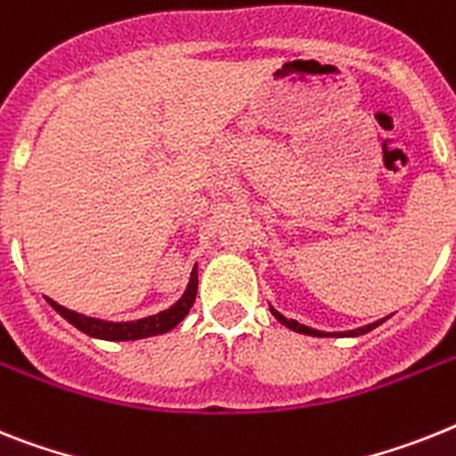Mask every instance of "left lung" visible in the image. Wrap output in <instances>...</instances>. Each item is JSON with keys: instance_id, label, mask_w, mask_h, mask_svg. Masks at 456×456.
Masks as SVG:
<instances>
[{"instance_id": "left-lung-1", "label": "left lung", "mask_w": 456, "mask_h": 456, "mask_svg": "<svg viewBox=\"0 0 456 456\" xmlns=\"http://www.w3.org/2000/svg\"><path fill=\"white\" fill-rule=\"evenodd\" d=\"M270 312H273V317L277 319L280 323H284L287 329L296 330V333H303V336H314V338H356V336H363V333H370L372 329H378L379 323L389 319V317H385V319H379V322H375V323H368V326H361V329L345 330V333H322V330L310 329V326H305V323H298L296 319H287L284 314H280V312L274 310L273 305H270Z\"/></svg>"}]
</instances>
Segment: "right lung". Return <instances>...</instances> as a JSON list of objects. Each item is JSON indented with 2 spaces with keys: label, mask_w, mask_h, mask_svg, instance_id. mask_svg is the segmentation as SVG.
<instances>
[{
  "label": "right lung",
  "mask_w": 456,
  "mask_h": 456,
  "mask_svg": "<svg viewBox=\"0 0 456 456\" xmlns=\"http://www.w3.org/2000/svg\"><path fill=\"white\" fill-rule=\"evenodd\" d=\"M195 293H198V265H193L191 270V280H188V287L183 291V296L176 300L175 305H169L167 310L151 314V317L137 319V322H104V319L86 317V314H78L74 310H67L62 305H58L55 300L48 298L51 307L58 312L60 317H65L71 326H77L81 333L90 338H100V340H142V338L160 336V333H167L182 323L183 317L188 314V310L193 307Z\"/></svg>",
  "instance_id": "right-lung-1"
}]
</instances>
